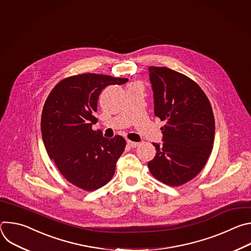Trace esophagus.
<instances>
[{
	"mask_svg": "<svg viewBox=\"0 0 251 251\" xmlns=\"http://www.w3.org/2000/svg\"><path fill=\"white\" fill-rule=\"evenodd\" d=\"M127 145H128L129 147H131V148H136V147H138V146H139V143L128 140V141H127Z\"/></svg>",
	"mask_w": 251,
	"mask_h": 251,
	"instance_id": "34e87169",
	"label": "esophagus"
}]
</instances>
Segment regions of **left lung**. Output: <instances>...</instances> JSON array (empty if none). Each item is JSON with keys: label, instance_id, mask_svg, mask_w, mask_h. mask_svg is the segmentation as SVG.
I'll return each mask as SVG.
<instances>
[{"label": "left lung", "instance_id": "8db88e82", "mask_svg": "<svg viewBox=\"0 0 251 251\" xmlns=\"http://www.w3.org/2000/svg\"><path fill=\"white\" fill-rule=\"evenodd\" d=\"M155 115L166 121L162 145L148 163L158 181L178 187L205 166L214 141V117L208 98L187 75L168 67L150 66Z\"/></svg>", "mask_w": 251, "mask_h": 251}]
</instances>
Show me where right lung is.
I'll return each instance as SVG.
<instances>
[{"label": "right lung", "mask_w": 251, "mask_h": 251, "mask_svg": "<svg viewBox=\"0 0 251 251\" xmlns=\"http://www.w3.org/2000/svg\"><path fill=\"white\" fill-rule=\"evenodd\" d=\"M127 81L96 74L69 76L53 87L45 102L41 128L46 150L60 174L79 189L95 191L114 176L126 141L119 135L107 139L92 130L97 122L93 113L106 86Z\"/></svg>", "instance_id": "right-lung-1"}]
</instances>
